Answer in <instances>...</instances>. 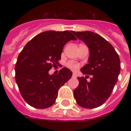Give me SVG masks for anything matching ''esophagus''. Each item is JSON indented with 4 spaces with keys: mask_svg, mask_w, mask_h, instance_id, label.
Listing matches in <instances>:
<instances>
[{
    "mask_svg": "<svg viewBox=\"0 0 131 131\" xmlns=\"http://www.w3.org/2000/svg\"><path fill=\"white\" fill-rule=\"evenodd\" d=\"M72 76H73V78H76V74L75 73H73V75H72Z\"/></svg>",
    "mask_w": 131,
    "mask_h": 131,
    "instance_id": "34e87169",
    "label": "esophagus"
}]
</instances>
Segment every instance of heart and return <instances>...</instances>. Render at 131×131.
<instances>
[{
    "label": "heart",
    "instance_id": "b5f03b06",
    "mask_svg": "<svg viewBox=\"0 0 131 131\" xmlns=\"http://www.w3.org/2000/svg\"><path fill=\"white\" fill-rule=\"evenodd\" d=\"M67 67L68 68H69L70 69L75 71V70H77L78 69H79V67H80V64L78 63H77V62H75L70 61L69 62H67Z\"/></svg>",
    "mask_w": 131,
    "mask_h": 131
}]
</instances>
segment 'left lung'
Returning a JSON list of instances; mask_svg holds the SVG:
<instances>
[{
	"label": "left lung",
	"instance_id": "1",
	"mask_svg": "<svg viewBox=\"0 0 131 131\" xmlns=\"http://www.w3.org/2000/svg\"><path fill=\"white\" fill-rule=\"evenodd\" d=\"M72 32L89 48L88 64L81 71L92 76L89 82L87 75L86 78H78L79 86L74 90V97L82 107H98L110 97L117 82L120 72V58L114 47L99 35L91 31Z\"/></svg>",
	"mask_w": 131,
	"mask_h": 131
}]
</instances>
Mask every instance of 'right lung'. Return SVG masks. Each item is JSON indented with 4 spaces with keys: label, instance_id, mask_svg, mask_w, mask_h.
<instances>
[{
    "label": "right lung",
    "instance_id": "add662e5",
    "mask_svg": "<svg viewBox=\"0 0 131 131\" xmlns=\"http://www.w3.org/2000/svg\"><path fill=\"white\" fill-rule=\"evenodd\" d=\"M77 40L70 31L43 32L32 38L19 53L15 64V81L21 96L33 107L53 105L58 90L71 79L72 72L62 68L58 75L49 71L58 64L64 45Z\"/></svg>",
    "mask_w": 131,
    "mask_h": 131
}]
</instances>
